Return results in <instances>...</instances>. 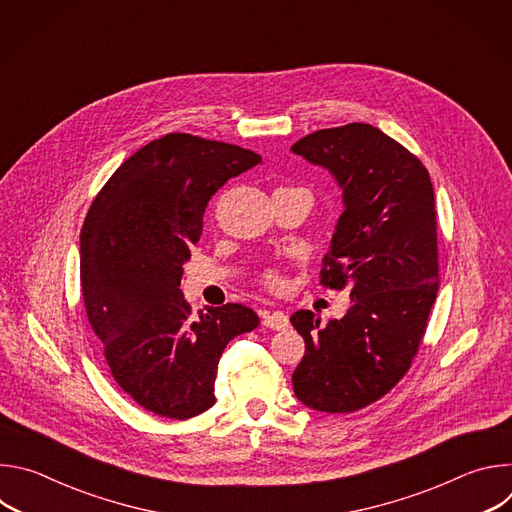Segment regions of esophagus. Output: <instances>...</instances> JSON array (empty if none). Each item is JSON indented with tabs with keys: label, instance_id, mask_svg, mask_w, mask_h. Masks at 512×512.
I'll return each mask as SVG.
<instances>
[{
	"label": "esophagus",
	"instance_id": "obj_1",
	"mask_svg": "<svg viewBox=\"0 0 512 512\" xmlns=\"http://www.w3.org/2000/svg\"><path fill=\"white\" fill-rule=\"evenodd\" d=\"M263 326L271 328V330H285L289 326V318L287 314H283L281 310L275 312H263Z\"/></svg>",
	"mask_w": 512,
	"mask_h": 512
}]
</instances>
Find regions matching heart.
Masks as SVG:
<instances>
[{"mask_svg":"<svg viewBox=\"0 0 512 512\" xmlns=\"http://www.w3.org/2000/svg\"><path fill=\"white\" fill-rule=\"evenodd\" d=\"M263 279H265V283H267L269 287H277V285L281 283V275H279L277 269H267V271L263 273Z\"/></svg>","mask_w":512,"mask_h":512,"instance_id":"b5f03b06","label":"heart"}]
</instances>
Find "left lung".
<instances>
[{"mask_svg": "<svg viewBox=\"0 0 512 512\" xmlns=\"http://www.w3.org/2000/svg\"><path fill=\"white\" fill-rule=\"evenodd\" d=\"M291 152L342 188L320 283L348 287L352 300L326 326L310 310L289 318L306 342L291 381L310 409L350 413L403 379L425 334L440 289L433 186L409 150L369 123L314 131Z\"/></svg>", "mask_w": 512, "mask_h": 512, "instance_id": "obj_1", "label": "left lung"}]
</instances>
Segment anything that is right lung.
I'll list each match as a JSON object with an SVG mask.
<instances>
[{
    "instance_id": "right-lung-1",
    "label": "right lung",
    "mask_w": 512,
    "mask_h": 512,
    "mask_svg": "<svg viewBox=\"0 0 512 512\" xmlns=\"http://www.w3.org/2000/svg\"><path fill=\"white\" fill-rule=\"evenodd\" d=\"M259 162L233 143L168 133L127 158L87 212V318L115 383L160 417L190 419L212 407L218 358L235 336L259 326L241 304L194 318L180 291L208 200Z\"/></svg>"
}]
</instances>
